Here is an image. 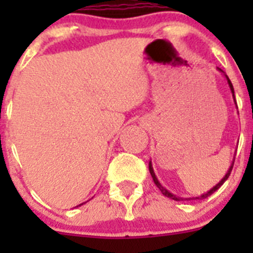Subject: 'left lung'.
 I'll list each match as a JSON object with an SVG mask.
<instances>
[{"instance_id": "left-lung-1", "label": "left lung", "mask_w": 253, "mask_h": 253, "mask_svg": "<svg viewBox=\"0 0 253 253\" xmlns=\"http://www.w3.org/2000/svg\"><path fill=\"white\" fill-rule=\"evenodd\" d=\"M218 69H219V71H220V72L223 73V75H224V77L227 78L228 86H229V88H231V92H232V96H233L234 104H236V106H237L236 97H234V90H233V84H232L231 80H229V78H228V76L225 75L224 72H223L222 69H220V68H218ZM233 163H234V160H233V162H232V165H231V166H229V169H228V171H227V173H225V176H224V177H223L222 180L219 181V182H218V184L215 185V186H214V187H211V189H210L209 191H207V193H205V194H203V195H200V196H196V198H181V196H176V195H173V194H172V193H169V190H167V189H165V187H163L162 185H161V182H160V181H158L157 176H156V173H154V171H153V167H152V162H149V172H151L152 178H153L154 184L157 185V187H158V189L161 190V193H162L163 195H165V196H167V198H169V199H173V200H176V202H181V200H195V199H199V200H203V199H207L208 196H210V195H211V194H213L214 191H216V190H218L219 187L222 186V185L224 184L225 181H227V178L229 177V175H231L232 169H233Z\"/></svg>"}]
</instances>
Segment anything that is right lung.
<instances>
[{
  "label": "right lung",
  "mask_w": 253,
  "mask_h": 253,
  "mask_svg": "<svg viewBox=\"0 0 253 253\" xmlns=\"http://www.w3.org/2000/svg\"><path fill=\"white\" fill-rule=\"evenodd\" d=\"M80 205H82V204H80ZM80 205H78V207H80Z\"/></svg>",
  "instance_id": "add662e5"
}]
</instances>
